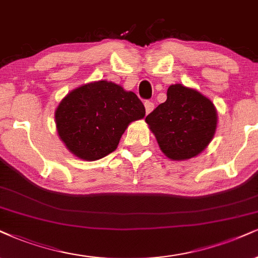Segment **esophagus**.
I'll list each match as a JSON object with an SVG mask.
<instances>
[{
	"mask_svg": "<svg viewBox=\"0 0 258 258\" xmlns=\"http://www.w3.org/2000/svg\"><path fill=\"white\" fill-rule=\"evenodd\" d=\"M145 109H146V112L149 113V112H151L152 110L154 109V104L152 103V101L146 100V101H145Z\"/></svg>",
	"mask_w": 258,
	"mask_h": 258,
	"instance_id": "1",
	"label": "esophagus"
}]
</instances>
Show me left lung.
<instances>
[{
  "instance_id": "1",
  "label": "left lung",
  "mask_w": 258,
  "mask_h": 258,
  "mask_svg": "<svg viewBox=\"0 0 258 258\" xmlns=\"http://www.w3.org/2000/svg\"><path fill=\"white\" fill-rule=\"evenodd\" d=\"M217 120L212 101L180 84L170 86L166 101L146 117L161 151L172 160L201 153L214 136Z\"/></svg>"
}]
</instances>
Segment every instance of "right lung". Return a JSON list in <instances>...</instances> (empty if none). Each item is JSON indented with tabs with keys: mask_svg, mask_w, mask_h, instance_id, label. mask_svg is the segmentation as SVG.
Here are the masks:
<instances>
[{
	"mask_svg": "<svg viewBox=\"0 0 258 258\" xmlns=\"http://www.w3.org/2000/svg\"><path fill=\"white\" fill-rule=\"evenodd\" d=\"M145 114L134 92L98 81L72 91L59 103L55 118L59 138L73 154L98 160L112 153L129 123Z\"/></svg>",
	"mask_w": 258,
	"mask_h": 258,
	"instance_id": "1",
	"label": "right lung"
}]
</instances>
